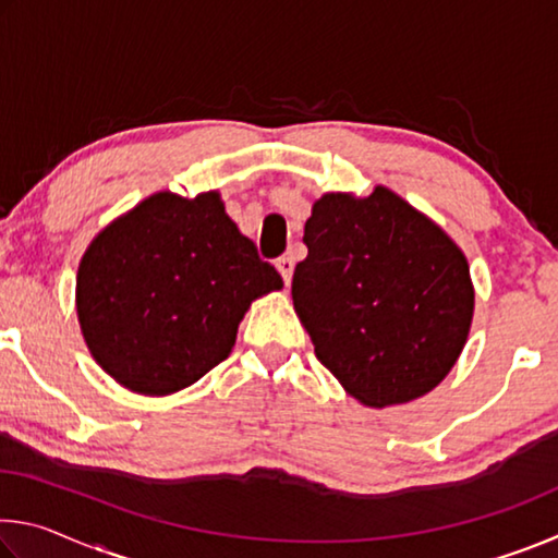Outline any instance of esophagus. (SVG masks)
Returning a JSON list of instances; mask_svg holds the SVG:
<instances>
[{
    "instance_id": "esophagus-1",
    "label": "esophagus",
    "mask_w": 558,
    "mask_h": 558,
    "mask_svg": "<svg viewBox=\"0 0 558 558\" xmlns=\"http://www.w3.org/2000/svg\"><path fill=\"white\" fill-rule=\"evenodd\" d=\"M276 268L280 270V276H282V280H286V286H290L292 268H295V263H292V258H290V256H280V258L276 260Z\"/></svg>"
}]
</instances>
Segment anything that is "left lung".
<instances>
[{
	"instance_id": "8db88e82",
	"label": "left lung",
	"mask_w": 558,
	"mask_h": 558,
	"mask_svg": "<svg viewBox=\"0 0 558 558\" xmlns=\"http://www.w3.org/2000/svg\"><path fill=\"white\" fill-rule=\"evenodd\" d=\"M302 241L292 305L315 354L364 405L409 403L446 379L468 342V258L391 189L325 194Z\"/></svg>"
}]
</instances>
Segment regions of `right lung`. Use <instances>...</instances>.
<instances>
[{
	"label": "right lung",
	"instance_id": "1",
	"mask_svg": "<svg viewBox=\"0 0 558 558\" xmlns=\"http://www.w3.org/2000/svg\"><path fill=\"white\" fill-rule=\"evenodd\" d=\"M282 288L219 192H159L106 226L75 278L81 332L125 389L167 396L231 354L251 302Z\"/></svg>",
	"mask_w": 558,
	"mask_h": 558
}]
</instances>
